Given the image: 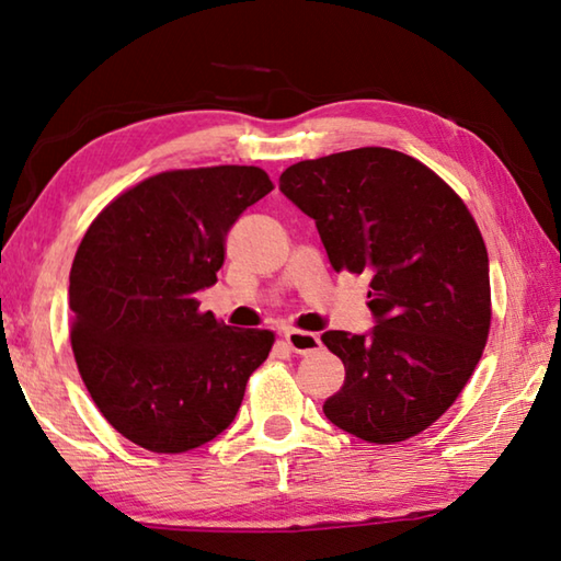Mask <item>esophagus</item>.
Wrapping results in <instances>:
<instances>
[{
  "label": "esophagus",
  "instance_id": "esophagus-1",
  "mask_svg": "<svg viewBox=\"0 0 561 561\" xmlns=\"http://www.w3.org/2000/svg\"><path fill=\"white\" fill-rule=\"evenodd\" d=\"M283 340L288 344L295 354H312L320 348V336L312 332H302V330H285Z\"/></svg>",
  "mask_w": 561,
  "mask_h": 561
}]
</instances>
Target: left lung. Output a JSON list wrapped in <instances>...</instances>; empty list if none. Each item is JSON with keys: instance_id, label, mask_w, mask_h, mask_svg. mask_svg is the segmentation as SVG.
I'll use <instances>...</instances> for the list:
<instances>
[{"instance_id": "1", "label": "left lung", "mask_w": 561, "mask_h": 561, "mask_svg": "<svg viewBox=\"0 0 561 561\" xmlns=\"http://www.w3.org/2000/svg\"><path fill=\"white\" fill-rule=\"evenodd\" d=\"M280 190L314 219L336 273H371L374 332L322 334L346 368L324 415L374 445L420 435L454 405L489 340L477 219L425 163L380 146L295 163Z\"/></svg>"}]
</instances>
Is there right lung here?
I'll return each instance as SVG.
<instances>
[{
  "label": "right lung",
  "instance_id": "right-lung-1",
  "mask_svg": "<svg viewBox=\"0 0 561 561\" xmlns=\"http://www.w3.org/2000/svg\"><path fill=\"white\" fill-rule=\"evenodd\" d=\"M273 190L256 165L165 171L92 219L70 268V344L104 420L134 445L181 454L225 432L276 334L199 310L227 231Z\"/></svg>",
  "mask_w": 561,
  "mask_h": 561
}]
</instances>
